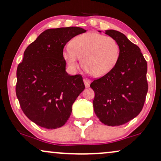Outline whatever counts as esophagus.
<instances>
[{
	"mask_svg": "<svg viewBox=\"0 0 161 161\" xmlns=\"http://www.w3.org/2000/svg\"><path fill=\"white\" fill-rule=\"evenodd\" d=\"M83 83H84L85 86L86 87V88H88V87H89L90 83H91V81H90V80H89V79L84 78V79H83Z\"/></svg>",
	"mask_w": 161,
	"mask_h": 161,
	"instance_id": "34e87169",
	"label": "esophagus"
}]
</instances>
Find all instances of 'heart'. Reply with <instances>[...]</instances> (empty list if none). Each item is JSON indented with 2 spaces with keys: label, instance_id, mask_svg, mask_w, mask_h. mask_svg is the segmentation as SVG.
Masks as SVG:
<instances>
[{
  "label": "heart",
  "instance_id": "heart-1",
  "mask_svg": "<svg viewBox=\"0 0 161 161\" xmlns=\"http://www.w3.org/2000/svg\"><path fill=\"white\" fill-rule=\"evenodd\" d=\"M71 47L63 51V57L69 67L76 69L80 58L85 69L95 77L108 73L119 56V45L116 39L94 32L76 36L72 39Z\"/></svg>",
  "mask_w": 161,
  "mask_h": 161
}]
</instances>
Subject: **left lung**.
<instances>
[{"label":"left lung","mask_w":161,"mask_h":161,"mask_svg":"<svg viewBox=\"0 0 161 161\" xmlns=\"http://www.w3.org/2000/svg\"><path fill=\"white\" fill-rule=\"evenodd\" d=\"M105 34L118 42L119 56L113 69L94 80L90 87L95 94L94 111L100 122L119 126L142 111L148 91L147 64L140 48L122 33L106 30Z\"/></svg>","instance_id":"left-lung-1"}]
</instances>
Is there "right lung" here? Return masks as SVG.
I'll return each mask as SVG.
<instances>
[{"label":"right lung","instance_id":"add662e5","mask_svg":"<svg viewBox=\"0 0 161 161\" xmlns=\"http://www.w3.org/2000/svg\"><path fill=\"white\" fill-rule=\"evenodd\" d=\"M86 31L79 27L50 28L24 52L17 69L16 94L23 113L39 126H63L85 89L82 76L66 72L63 50L70 39Z\"/></svg>","mask_w":161,"mask_h":161}]
</instances>
